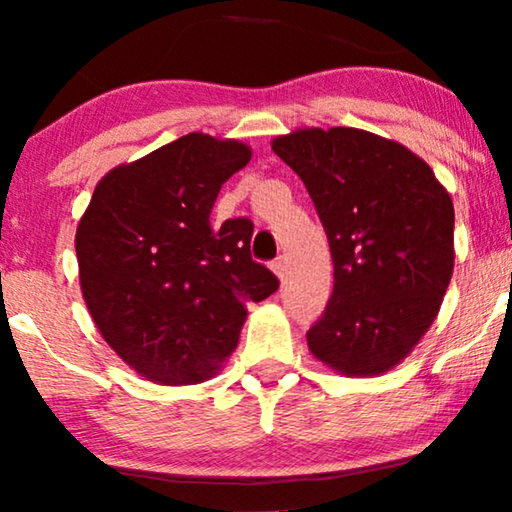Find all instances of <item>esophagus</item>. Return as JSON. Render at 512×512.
Listing matches in <instances>:
<instances>
[{"label":"esophagus","instance_id":"1","mask_svg":"<svg viewBox=\"0 0 512 512\" xmlns=\"http://www.w3.org/2000/svg\"><path fill=\"white\" fill-rule=\"evenodd\" d=\"M272 270L277 272L279 279H284L286 277V270H289V265H286V256L275 258V261H272Z\"/></svg>","mask_w":512,"mask_h":512}]
</instances>
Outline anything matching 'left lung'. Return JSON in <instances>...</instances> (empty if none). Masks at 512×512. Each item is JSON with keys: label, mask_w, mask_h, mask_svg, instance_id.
I'll list each match as a JSON object with an SVG mask.
<instances>
[{"label": "left lung", "mask_w": 512, "mask_h": 512, "mask_svg": "<svg viewBox=\"0 0 512 512\" xmlns=\"http://www.w3.org/2000/svg\"><path fill=\"white\" fill-rule=\"evenodd\" d=\"M272 151L303 179L333 258V293L307 347L345 375L394 368L450 284V195L422 158L366 130H298Z\"/></svg>", "instance_id": "obj_1"}]
</instances>
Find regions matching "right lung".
Masks as SVG:
<instances>
[{
    "label": "right lung",
    "instance_id": "obj_1",
    "mask_svg": "<svg viewBox=\"0 0 512 512\" xmlns=\"http://www.w3.org/2000/svg\"><path fill=\"white\" fill-rule=\"evenodd\" d=\"M249 146L191 132L111 170L76 230L81 291L109 347L160 384H191L233 352L249 300L279 279L251 258L254 223L209 214Z\"/></svg>",
    "mask_w": 512,
    "mask_h": 512
}]
</instances>
